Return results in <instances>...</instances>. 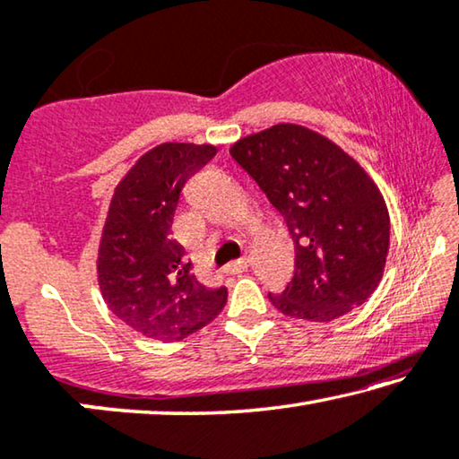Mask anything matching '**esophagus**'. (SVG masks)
Masks as SVG:
<instances>
[{
    "mask_svg": "<svg viewBox=\"0 0 459 459\" xmlns=\"http://www.w3.org/2000/svg\"><path fill=\"white\" fill-rule=\"evenodd\" d=\"M249 262H251V259H249L247 255L241 257V259H235V262H230V264L227 265V272H229V273H241V272L247 270Z\"/></svg>",
    "mask_w": 459,
    "mask_h": 459,
    "instance_id": "34e87169",
    "label": "esophagus"
}]
</instances>
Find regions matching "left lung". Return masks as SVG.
I'll list each match as a JSON object with an SVG mask.
<instances>
[{
    "label": "left lung",
    "mask_w": 459,
    "mask_h": 459,
    "mask_svg": "<svg viewBox=\"0 0 459 459\" xmlns=\"http://www.w3.org/2000/svg\"><path fill=\"white\" fill-rule=\"evenodd\" d=\"M295 243V276L270 300L280 313L332 321L377 289L389 249L379 187L338 143L309 127L278 123L232 143Z\"/></svg>",
    "instance_id": "1"
}]
</instances>
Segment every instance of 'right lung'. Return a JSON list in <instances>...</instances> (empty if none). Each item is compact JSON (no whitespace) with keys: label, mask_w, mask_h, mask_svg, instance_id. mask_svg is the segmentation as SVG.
Returning <instances> with one entry per match:
<instances>
[{"label":"right lung","mask_w":459,"mask_h":459,"mask_svg":"<svg viewBox=\"0 0 459 459\" xmlns=\"http://www.w3.org/2000/svg\"><path fill=\"white\" fill-rule=\"evenodd\" d=\"M214 154L212 143H160L142 154L115 187L99 245L100 295L146 338H186L227 303V289L204 286L173 238L181 189Z\"/></svg>","instance_id":"1"}]
</instances>
